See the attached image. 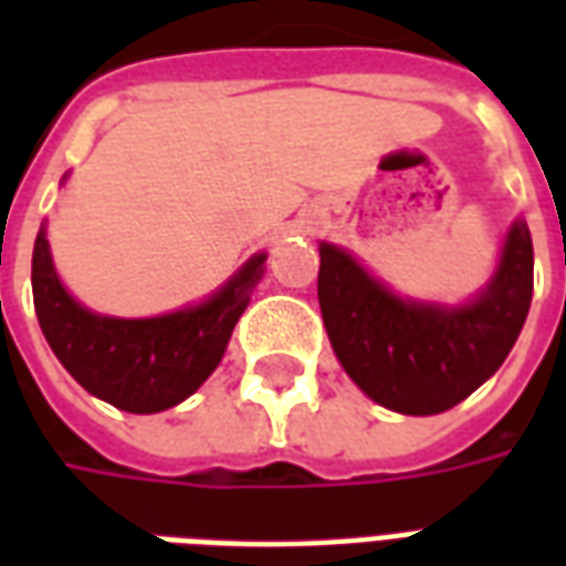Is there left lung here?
Wrapping results in <instances>:
<instances>
[{
  "instance_id": "1",
  "label": "left lung",
  "mask_w": 566,
  "mask_h": 566,
  "mask_svg": "<svg viewBox=\"0 0 566 566\" xmlns=\"http://www.w3.org/2000/svg\"><path fill=\"white\" fill-rule=\"evenodd\" d=\"M318 303L339 364L369 400L437 416L500 369L534 296L531 230L515 218L494 275L461 306L394 294L345 248L321 242Z\"/></svg>"
}]
</instances>
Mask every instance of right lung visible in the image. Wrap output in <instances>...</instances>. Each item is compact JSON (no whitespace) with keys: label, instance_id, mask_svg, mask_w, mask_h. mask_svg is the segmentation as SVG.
Wrapping results in <instances>:
<instances>
[{"label":"right lung","instance_id":"right-lung-1","mask_svg":"<svg viewBox=\"0 0 566 566\" xmlns=\"http://www.w3.org/2000/svg\"><path fill=\"white\" fill-rule=\"evenodd\" d=\"M266 254L248 258L197 306L154 318H112L69 294L51 258L48 227L32 248V300L56 360L84 391L133 416L172 409L221 364L239 315L263 279Z\"/></svg>","mask_w":566,"mask_h":566}]
</instances>
